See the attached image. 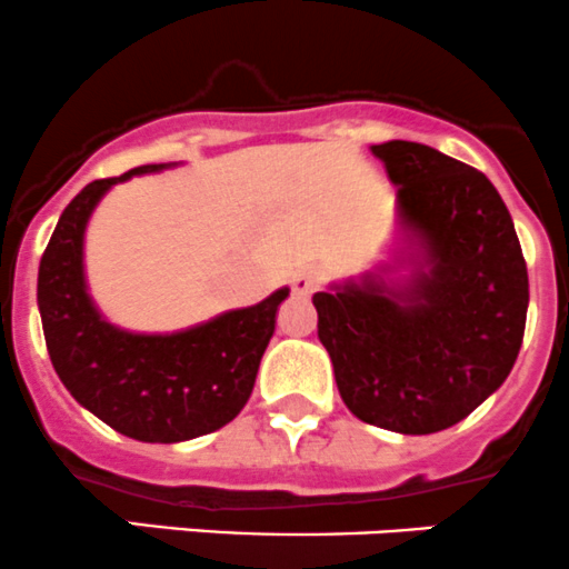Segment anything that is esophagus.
<instances>
[{
    "mask_svg": "<svg viewBox=\"0 0 569 569\" xmlns=\"http://www.w3.org/2000/svg\"><path fill=\"white\" fill-rule=\"evenodd\" d=\"M318 282H320L318 273H315V271H301V273H296V277H292L290 287H292V292H296V296H309V292H312L315 287H318Z\"/></svg>",
    "mask_w": 569,
    "mask_h": 569,
    "instance_id": "34e87169",
    "label": "esophagus"
}]
</instances>
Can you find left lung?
Segmentation results:
<instances>
[{"label": "left lung", "instance_id": "left-lung-1", "mask_svg": "<svg viewBox=\"0 0 569 569\" xmlns=\"http://www.w3.org/2000/svg\"><path fill=\"white\" fill-rule=\"evenodd\" d=\"M398 184V212L426 249L403 292L365 279L315 292L318 337L359 420L435 435L506 381L522 346L528 271L515 223L487 177L431 146H370Z\"/></svg>", "mask_w": 569, "mask_h": 569}]
</instances>
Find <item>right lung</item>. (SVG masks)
Masks as SVG:
<instances>
[{"label":"right lung","instance_id":"1","mask_svg":"<svg viewBox=\"0 0 569 569\" xmlns=\"http://www.w3.org/2000/svg\"><path fill=\"white\" fill-rule=\"evenodd\" d=\"M160 168L96 179L71 199L41 257L38 309L54 370L82 407L132 440L182 442L238 418L290 290L177 335H132L107 323L86 290V223L112 184Z\"/></svg>","mask_w":569,"mask_h":569}]
</instances>
